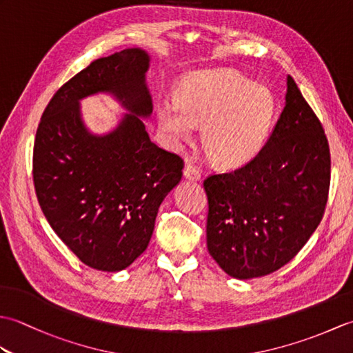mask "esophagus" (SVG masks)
Segmentation results:
<instances>
[{
    "label": "esophagus",
    "instance_id": "obj_1",
    "mask_svg": "<svg viewBox=\"0 0 353 353\" xmlns=\"http://www.w3.org/2000/svg\"><path fill=\"white\" fill-rule=\"evenodd\" d=\"M183 177L188 179V181L197 182V181H200V170L196 167V165H192V163L185 165Z\"/></svg>",
    "mask_w": 353,
    "mask_h": 353
}]
</instances>
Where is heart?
Masks as SVG:
<instances>
[{
	"label": "heart",
	"instance_id": "b5f03b06",
	"mask_svg": "<svg viewBox=\"0 0 353 353\" xmlns=\"http://www.w3.org/2000/svg\"><path fill=\"white\" fill-rule=\"evenodd\" d=\"M274 114L272 91L232 70L190 74L179 81L174 103L162 101L156 109L161 130L174 142L188 139L192 125L201 127L205 152L223 168L244 167L256 157Z\"/></svg>",
	"mask_w": 353,
	"mask_h": 353
}]
</instances>
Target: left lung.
<instances>
[{
  "label": "left lung",
  "instance_id": "obj_1",
  "mask_svg": "<svg viewBox=\"0 0 353 353\" xmlns=\"http://www.w3.org/2000/svg\"><path fill=\"white\" fill-rule=\"evenodd\" d=\"M331 181L323 127L287 76L285 106L245 167L208 177V250L224 273L253 279L296 256L320 224Z\"/></svg>",
  "mask_w": 353,
  "mask_h": 353
}]
</instances>
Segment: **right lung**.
Returning a JSON list of instances; mask_svg holds the SVG:
<instances>
[{
	"label": "right lung",
	"mask_w": 353,
	"mask_h": 353,
	"mask_svg": "<svg viewBox=\"0 0 353 353\" xmlns=\"http://www.w3.org/2000/svg\"><path fill=\"white\" fill-rule=\"evenodd\" d=\"M150 54L139 47L97 59L59 89L43 110L33 150V181L45 219L88 267L121 272L153 235L163 199L183 162L150 141ZM110 94L125 110L106 134L88 130L79 101Z\"/></svg>",
	"instance_id": "add662e5"
}]
</instances>
